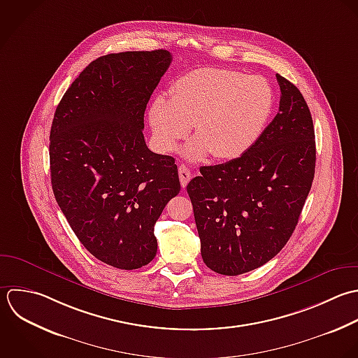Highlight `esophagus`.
Masks as SVG:
<instances>
[{
  "instance_id": "1",
  "label": "esophagus",
  "mask_w": 358,
  "mask_h": 358,
  "mask_svg": "<svg viewBox=\"0 0 358 358\" xmlns=\"http://www.w3.org/2000/svg\"><path fill=\"white\" fill-rule=\"evenodd\" d=\"M178 176H180V181H181V187H182V188H185V187H187V184H188V181L191 180L189 169H188L187 166L181 164V166L178 167Z\"/></svg>"
}]
</instances>
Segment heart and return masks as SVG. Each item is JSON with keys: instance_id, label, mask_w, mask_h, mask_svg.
Instances as JSON below:
<instances>
[{"instance_id": "b5f03b06", "label": "heart", "mask_w": 358, "mask_h": 358, "mask_svg": "<svg viewBox=\"0 0 358 358\" xmlns=\"http://www.w3.org/2000/svg\"><path fill=\"white\" fill-rule=\"evenodd\" d=\"M170 99L159 96L149 107V122L160 152H173L194 124V138L182 155L203 160H233L261 138L271 118L275 94L257 75L222 68H199L180 76Z\"/></svg>"}]
</instances>
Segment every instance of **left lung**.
Segmentation results:
<instances>
[{
	"instance_id": "8db88e82",
	"label": "left lung",
	"mask_w": 358,
	"mask_h": 358,
	"mask_svg": "<svg viewBox=\"0 0 358 358\" xmlns=\"http://www.w3.org/2000/svg\"><path fill=\"white\" fill-rule=\"evenodd\" d=\"M279 113L257 143L224 164L203 166L187 185L213 272L237 276L254 271L292 237L315 174V132L296 85L276 73Z\"/></svg>"
}]
</instances>
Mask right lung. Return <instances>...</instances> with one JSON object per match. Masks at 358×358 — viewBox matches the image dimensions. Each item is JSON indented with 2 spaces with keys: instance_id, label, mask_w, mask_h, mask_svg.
<instances>
[{
  "instance_id": "obj_1",
  "label": "right lung",
  "mask_w": 358,
  "mask_h": 358,
  "mask_svg": "<svg viewBox=\"0 0 358 358\" xmlns=\"http://www.w3.org/2000/svg\"><path fill=\"white\" fill-rule=\"evenodd\" d=\"M167 50L92 61L57 106L50 131L55 201L82 245L125 271L157 252L155 223L180 192L174 159L148 149L146 104L171 64Z\"/></svg>"
}]
</instances>
